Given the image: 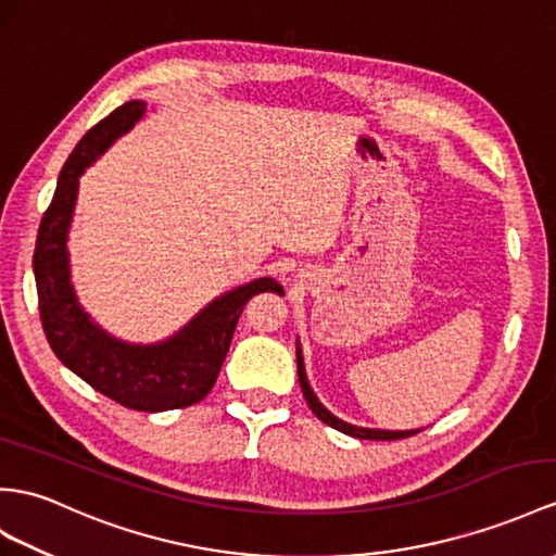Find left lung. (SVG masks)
<instances>
[{"label":"left lung","mask_w":556,"mask_h":556,"mask_svg":"<svg viewBox=\"0 0 556 556\" xmlns=\"http://www.w3.org/2000/svg\"><path fill=\"white\" fill-rule=\"evenodd\" d=\"M296 375H300V387L304 391V399H306V405L311 408V413H314L320 422L330 425L332 429L342 431V434H349V437H356V439H368V441H396V439H405V437H415L419 429H413V431H389V429H365V427H354L349 422H342L340 417H334L325 405L316 399L314 391H311L308 387V380H306V372H304V358H302V349L296 346Z\"/></svg>","instance_id":"obj_1"}]
</instances>
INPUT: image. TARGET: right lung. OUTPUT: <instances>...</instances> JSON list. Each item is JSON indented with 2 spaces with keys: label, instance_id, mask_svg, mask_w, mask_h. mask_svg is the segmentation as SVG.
Returning <instances> with one entry per match:
<instances>
[{
  "label": "right lung",
  "instance_id": "obj_1",
  "mask_svg": "<svg viewBox=\"0 0 556 556\" xmlns=\"http://www.w3.org/2000/svg\"><path fill=\"white\" fill-rule=\"evenodd\" d=\"M146 113L143 101H129L91 127L59 174L56 193L47 207L35 242L33 268L39 318L59 361L103 396L141 413L188 408L205 399L228 354L242 308L260 292H282L274 278H256L226 292L160 344H127L103 332L77 304L67 266L77 181L119 134Z\"/></svg>",
  "mask_w": 556,
  "mask_h": 556
}]
</instances>
